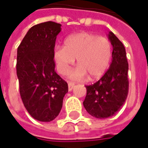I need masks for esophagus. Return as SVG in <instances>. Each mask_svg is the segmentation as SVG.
<instances>
[{"label": "esophagus", "mask_w": 148, "mask_h": 148, "mask_svg": "<svg viewBox=\"0 0 148 148\" xmlns=\"http://www.w3.org/2000/svg\"><path fill=\"white\" fill-rule=\"evenodd\" d=\"M74 85H75V83L74 82H69V84H68V87H69V91H71L73 90V88H74Z\"/></svg>", "instance_id": "34e87169"}]
</instances>
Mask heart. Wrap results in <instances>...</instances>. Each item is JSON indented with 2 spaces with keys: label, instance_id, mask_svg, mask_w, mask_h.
I'll list each match as a JSON object with an SVG mask.
<instances>
[{
  "label": "heart",
  "instance_id": "b5f03b06",
  "mask_svg": "<svg viewBox=\"0 0 148 148\" xmlns=\"http://www.w3.org/2000/svg\"><path fill=\"white\" fill-rule=\"evenodd\" d=\"M112 57V45L104 37L89 32H80L67 37L64 46L57 45L53 50V59L57 71L66 75L77 58L78 67L71 71L69 78L83 79L89 76L94 80L101 77L108 69Z\"/></svg>",
  "mask_w": 148,
  "mask_h": 148
}]
</instances>
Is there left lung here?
<instances>
[{
    "label": "left lung",
    "instance_id": "obj_1",
    "mask_svg": "<svg viewBox=\"0 0 148 148\" xmlns=\"http://www.w3.org/2000/svg\"><path fill=\"white\" fill-rule=\"evenodd\" d=\"M108 40L112 46V63L98 82L86 86L83 106L89 114L99 119L112 116L120 110L128 95V62L124 45L112 32Z\"/></svg>",
    "mask_w": 148,
    "mask_h": 148
}]
</instances>
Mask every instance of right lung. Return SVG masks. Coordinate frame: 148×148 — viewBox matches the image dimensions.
Wrapping results in <instances>:
<instances>
[{"mask_svg": "<svg viewBox=\"0 0 148 148\" xmlns=\"http://www.w3.org/2000/svg\"><path fill=\"white\" fill-rule=\"evenodd\" d=\"M61 25L54 22L29 29L17 52V76L24 106L37 121L49 122L61 112L68 84L56 73L53 50Z\"/></svg>", "mask_w": 148, "mask_h": 148, "instance_id": "obj_1", "label": "right lung"}]
</instances>
